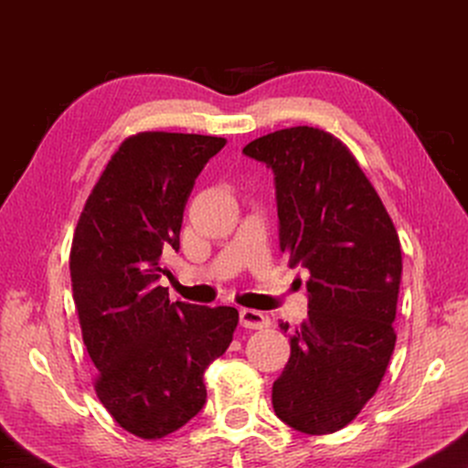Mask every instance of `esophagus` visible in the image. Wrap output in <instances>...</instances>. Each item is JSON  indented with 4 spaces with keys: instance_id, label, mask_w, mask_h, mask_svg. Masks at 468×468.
I'll return each instance as SVG.
<instances>
[{
    "instance_id": "obj_1",
    "label": "esophagus",
    "mask_w": 468,
    "mask_h": 468,
    "mask_svg": "<svg viewBox=\"0 0 468 468\" xmlns=\"http://www.w3.org/2000/svg\"><path fill=\"white\" fill-rule=\"evenodd\" d=\"M239 324L243 328H250V330H260V328H266L268 326V318L258 310H241L239 312Z\"/></svg>"
}]
</instances>
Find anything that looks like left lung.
<instances>
[{
    "label": "left lung",
    "instance_id": "1",
    "mask_svg": "<svg viewBox=\"0 0 468 468\" xmlns=\"http://www.w3.org/2000/svg\"><path fill=\"white\" fill-rule=\"evenodd\" d=\"M274 173L279 241L307 268V320L272 384L276 417L292 430H343L376 394L392 357L402 253L366 173L332 133L299 125L243 148ZM287 332L289 324L281 322Z\"/></svg>",
    "mask_w": 468,
    "mask_h": 468
}]
</instances>
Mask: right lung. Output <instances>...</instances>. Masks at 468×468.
I'll use <instances>...</instances> for the list:
<instances>
[{"label": "right lung", "instance_id": "add662e5", "mask_svg": "<svg viewBox=\"0 0 468 468\" xmlns=\"http://www.w3.org/2000/svg\"><path fill=\"white\" fill-rule=\"evenodd\" d=\"M227 144L144 132L111 156L78 220L69 274L94 390L123 430L165 438L200 413L204 369L239 322L235 307L169 301L161 256L179 250L184 210L204 165Z\"/></svg>", "mask_w": 468, "mask_h": 468}]
</instances>
